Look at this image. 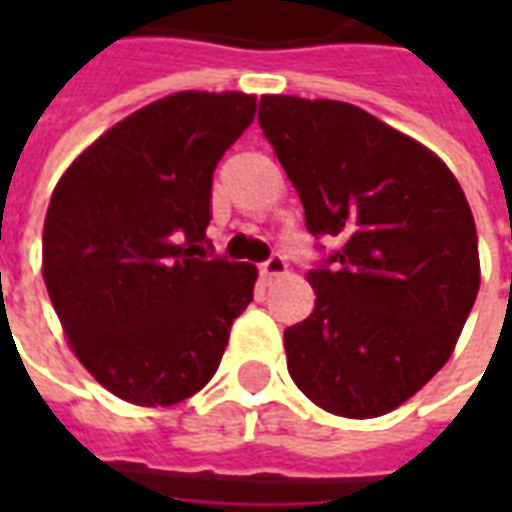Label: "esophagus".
<instances>
[{"label": "esophagus", "instance_id": "1", "mask_svg": "<svg viewBox=\"0 0 512 512\" xmlns=\"http://www.w3.org/2000/svg\"><path fill=\"white\" fill-rule=\"evenodd\" d=\"M285 271H288V263H285V257H282V255H271L266 263L260 266V274H263L266 279L282 277Z\"/></svg>", "mask_w": 512, "mask_h": 512}]
</instances>
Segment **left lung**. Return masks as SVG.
<instances>
[{"mask_svg": "<svg viewBox=\"0 0 512 512\" xmlns=\"http://www.w3.org/2000/svg\"><path fill=\"white\" fill-rule=\"evenodd\" d=\"M257 123L310 235L340 244L307 274L312 315L285 329L290 378L329 414L381 417L439 373L472 312L469 202L439 156L359 106L263 95Z\"/></svg>", "mask_w": 512, "mask_h": 512, "instance_id": "left-lung-1", "label": "left lung"}]
</instances>
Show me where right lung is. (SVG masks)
<instances>
[{"mask_svg": "<svg viewBox=\"0 0 512 512\" xmlns=\"http://www.w3.org/2000/svg\"><path fill=\"white\" fill-rule=\"evenodd\" d=\"M255 117L244 93H175L109 128L62 175L43 279L95 381L136 406L200 392L257 268L213 255V169Z\"/></svg>", "mask_w": 512, "mask_h": 512, "instance_id": "right-lung-1", "label": "right lung"}]
</instances>
